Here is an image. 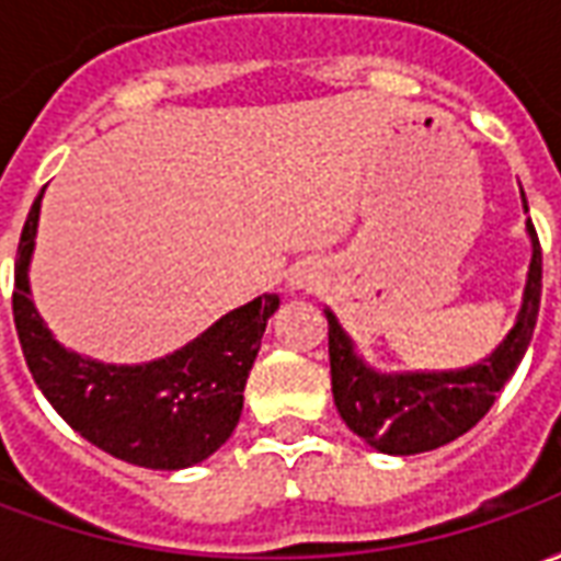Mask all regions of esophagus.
<instances>
[{"mask_svg": "<svg viewBox=\"0 0 561 561\" xmlns=\"http://www.w3.org/2000/svg\"><path fill=\"white\" fill-rule=\"evenodd\" d=\"M297 288H312V276H309V273H300V276H297Z\"/></svg>", "mask_w": 561, "mask_h": 561, "instance_id": "esophagus-1", "label": "esophagus"}]
</instances>
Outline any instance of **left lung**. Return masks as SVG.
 <instances>
[{
  "label": "left lung",
  "instance_id": "8db88e82",
  "mask_svg": "<svg viewBox=\"0 0 561 561\" xmlns=\"http://www.w3.org/2000/svg\"><path fill=\"white\" fill-rule=\"evenodd\" d=\"M523 195V188H519ZM526 207V195H523ZM529 213V207H526ZM531 240V264L526 276L523 306L517 324L511 328L502 345L486 360L457 369V373H405L381 376L357 357L354 340L342 330L333 312L328 316L330 336V376H333V402L345 426L381 454H423L469 433L483 414L493 409L495 393L529 348L538 306H541V243L531 219L526 221Z\"/></svg>",
  "mask_w": 561,
  "mask_h": 561
}]
</instances>
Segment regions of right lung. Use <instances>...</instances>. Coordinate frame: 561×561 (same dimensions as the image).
Returning <instances> with one entry per match:
<instances>
[{"label":"right lung","instance_id":"1","mask_svg":"<svg viewBox=\"0 0 561 561\" xmlns=\"http://www.w3.org/2000/svg\"><path fill=\"white\" fill-rule=\"evenodd\" d=\"M42 195L20 233L11 297L20 348L35 385L75 433L131 466L176 471L216 454L240 421L245 378L279 297H255L180 352L149 364H99L66 352L44 328L30 297Z\"/></svg>","mask_w":561,"mask_h":561}]
</instances>
